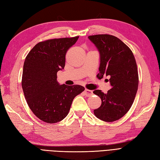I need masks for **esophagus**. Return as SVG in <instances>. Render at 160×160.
I'll return each mask as SVG.
<instances>
[{"label": "esophagus", "instance_id": "esophagus-1", "mask_svg": "<svg viewBox=\"0 0 160 160\" xmlns=\"http://www.w3.org/2000/svg\"><path fill=\"white\" fill-rule=\"evenodd\" d=\"M85 92V94H86L87 97H90V96H91L92 94H93V92H92V90H88V89H86L84 91Z\"/></svg>", "mask_w": 160, "mask_h": 160}]
</instances>
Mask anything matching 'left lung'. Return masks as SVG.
Instances as JSON below:
<instances>
[{"label": "left lung", "mask_w": 160, "mask_h": 160, "mask_svg": "<svg viewBox=\"0 0 160 160\" xmlns=\"http://www.w3.org/2000/svg\"><path fill=\"white\" fill-rule=\"evenodd\" d=\"M88 39L100 54L98 79L109 77L111 89L108 93L96 90L93 93L101 99L94 115L105 122L121 118L132 105L138 88V73L134 55L123 42L113 35H90Z\"/></svg>", "instance_id": "1"}]
</instances>
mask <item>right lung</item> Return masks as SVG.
<instances>
[{
	"label": "right lung",
	"instance_id": "obj_1",
	"mask_svg": "<svg viewBox=\"0 0 160 160\" xmlns=\"http://www.w3.org/2000/svg\"><path fill=\"white\" fill-rule=\"evenodd\" d=\"M79 36L39 42L24 60L22 87L34 114L47 123L61 121L68 115L74 98L84 91L79 85H60L57 72L64 68L66 54Z\"/></svg>",
	"mask_w": 160,
	"mask_h": 160
}]
</instances>
